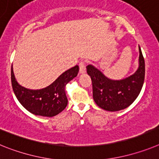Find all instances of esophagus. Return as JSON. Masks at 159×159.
Segmentation results:
<instances>
[{
    "label": "esophagus",
    "instance_id": "1",
    "mask_svg": "<svg viewBox=\"0 0 159 159\" xmlns=\"http://www.w3.org/2000/svg\"><path fill=\"white\" fill-rule=\"evenodd\" d=\"M79 73L80 74H85V65L84 61H81L79 64Z\"/></svg>",
    "mask_w": 159,
    "mask_h": 159
}]
</instances>
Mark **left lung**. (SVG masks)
Returning a JSON list of instances; mask_svg holds the SVG:
<instances>
[{"mask_svg":"<svg viewBox=\"0 0 159 159\" xmlns=\"http://www.w3.org/2000/svg\"><path fill=\"white\" fill-rule=\"evenodd\" d=\"M139 50L137 70L122 79H110L93 65L86 66L88 75L92 80L93 100L100 108L111 112L118 111L127 108L137 98L145 78L144 57L140 47Z\"/></svg>","mask_w":159,"mask_h":159,"instance_id":"1","label":"left lung"}]
</instances>
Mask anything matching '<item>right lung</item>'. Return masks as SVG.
<instances>
[{"label":"right lung","instance_id":"1","mask_svg":"<svg viewBox=\"0 0 159 159\" xmlns=\"http://www.w3.org/2000/svg\"><path fill=\"white\" fill-rule=\"evenodd\" d=\"M79 71L76 66L61 74L53 83L40 89H30L17 82L11 68V81L13 92L22 106L31 114L43 117H53L66 107L68 99L66 94V85L77 77Z\"/></svg>","mask_w":159,"mask_h":159}]
</instances>
